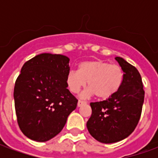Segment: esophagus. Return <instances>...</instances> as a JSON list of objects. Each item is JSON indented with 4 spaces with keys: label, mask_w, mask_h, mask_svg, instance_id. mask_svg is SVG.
<instances>
[{
    "label": "esophagus",
    "mask_w": 158,
    "mask_h": 158,
    "mask_svg": "<svg viewBox=\"0 0 158 158\" xmlns=\"http://www.w3.org/2000/svg\"><path fill=\"white\" fill-rule=\"evenodd\" d=\"M85 104H86L85 102H84V101H80L79 100V102H78V106H83V105H85Z\"/></svg>",
    "instance_id": "esophagus-1"
}]
</instances>
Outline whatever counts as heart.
Wrapping results in <instances>:
<instances>
[{
	"instance_id": "b5f03b06",
	"label": "heart",
	"mask_w": 158,
	"mask_h": 158,
	"mask_svg": "<svg viewBox=\"0 0 158 158\" xmlns=\"http://www.w3.org/2000/svg\"><path fill=\"white\" fill-rule=\"evenodd\" d=\"M124 73L116 64L95 59L79 63L78 71L71 70L66 75V84L70 92L79 93L88 82L85 95H95L101 100L111 98L120 89Z\"/></svg>"
}]
</instances>
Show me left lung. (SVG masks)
Masks as SVG:
<instances>
[{"instance_id":"1","label":"left lung","mask_w":158,"mask_h":158,"mask_svg":"<svg viewBox=\"0 0 158 158\" xmlns=\"http://www.w3.org/2000/svg\"><path fill=\"white\" fill-rule=\"evenodd\" d=\"M116 60L124 73L122 85L109 99L90 102L92 113L86 123L91 136L105 144L120 141L135 130L145 97L137 69L122 57L117 56Z\"/></svg>"}]
</instances>
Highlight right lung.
Instances as JSON below:
<instances>
[{
    "mask_svg": "<svg viewBox=\"0 0 158 158\" xmlns=\"http://www.w3.org/2000/svg\"><path fill=\"white\" fill-rule=\"evenodd\" d=\"M69 58L42 53L23 64L14 86L17 120L29 139L44 142L62 131L78 100L67 89Z\"/></svg>",
    "mask_w": 158,
    "mask_h": 158,
    "instance_id": "right-lung-1",
    "label": "right lung"
}]
</instances>
